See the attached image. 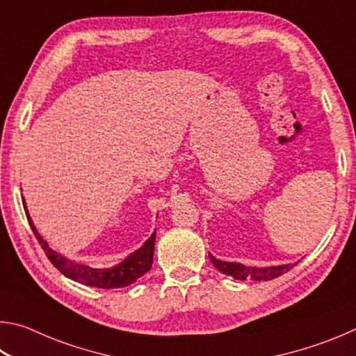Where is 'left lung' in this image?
<instances>
[{"label": "left lung", "mask_w": 356, "mask_h": 356, "mask_svg": "<svg viewBox=\"0 0 356 356\" xmlns=\"http://www.w3.org/2000/svg\"><path fill=\"white\" fill-rule=\"evenodd\" d=\"M210 256V261L215 265L216 268L220 270L221 273L232 276L236 280H254V281H270L273 278H278V276L284 275L289 270L295 267V264H287V265H276V267H267V268H257V267H246L243 264L237 262H225L215 259L212 254Z\"/></svg>", "instance_id": "left-lung-1"}]
</instances>
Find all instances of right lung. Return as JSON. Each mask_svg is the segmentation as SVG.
Returning a JSON list of instances; mask_svg holds the SVG:
<instances>
[{
  "label": "right lung",
  "instance_id": "right-lung-1",
  "mask_svg": "<svg viewBox=\"0 0 356 356\" xmlns=\"http://www.w3.org/2000/svg\"><path fill=\"white\" fill-rule=\"evenodd\" d=\"M23 207H25V213L29 221V226H31L35 238H38L39 245L42 246V250L45 251L48 261H50L59 270V272L70 280L78 281L86 286L99 287V289H118V287H125V286L134 284L138 278H141V276L146 272H149L150 267H152L155 232L150 236V238L146 240V243H144L140 250L131 252V254L127 259H124L120 264L114 265L111 268H92L89 267V265L72 262L69 259L58 254L56 251H53L50 246L47 245L45 240L39 236L38 229L34 227L31 218H29L26 206Z\"/></svg>",
  "mask_w": 356,
  "mask_h": 356
}]
</instances>
